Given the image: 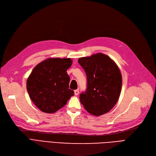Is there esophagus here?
Returning <instances> with one entry per match:
<instances>
[{"mask_svg":"<svg viewBox=\"0 0 156 156\" xmlns=\"http://www.w3.org/2000/svg\"><path fill=\"white\" fill-rule=\"evenodd\" d=\"M74 94L76 95V96H77V95H78L79 94V91L78 89H76V90H74Z\"/></svg>","mask_w":156,"mask_h":156,"instance_id":"esophagus-1","label":"esophagus"}]
</instances>
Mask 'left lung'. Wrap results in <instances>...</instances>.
Here are the masks:
<instances>
[{"label": "left lung", "instance_id": "1", "mask_svg": "<svg viewBox=\"0 0 156 156\" xmlns=\"http://www.w3.org/2000/svg\"><path fill=\"white\" fill-rule=\"evenodd\" d=\"M87 75L86 91L80 94L84 108L95 116L109 112L117 104L122 88V75L117 65L102 53L78 59Z\"/></svg>", "mask_w": 156, "mask_h": 156}]
</instances>
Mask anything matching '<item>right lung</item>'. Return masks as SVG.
<instances>
[{
    "mask_svg": "<svg viewBox=\"0 0 156 156\" xmlns=\"http://www.w3.org/2000/svg\"><path fill=\"white\" fill-rule=\"evenodd\" d=\"M71 58H50L37 64L27 81V89L33 103L41 112L53 113L63 108L74 95L69 89L67 70Z\"/></svg>",
    "mask_w": 156,
    "mask_h": 156,
    "instance_id": "right-lung-1",
    "label": "right lung"
}]
</instances>
